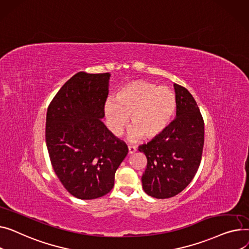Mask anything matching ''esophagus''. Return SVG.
Segmentation results:
<instances>
[{"instance_id":"esophagus-1","label":"esophagus","mask_w":249,"mask_h":249,"mask_svg":"<svg viewBox=\"0 0 249 249\" xmlns=\"http://www.w3.org/2000/svg\"><path fill=\"white\" fill-rule=\"evenodd\" d=\"M135 152H137V148L135 145H128V154L133 155Z\"/></svg>"}]
</instances>
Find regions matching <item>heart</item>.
<instances>
[{"instance_id":"obj_1","label":"heart","mask_w":249,"mask_h":249,"mask_svg":"<svg viewBox=\"0 0 249 249\" xmlns=\"http://www.w3.org/2000/svg\"><path fill=\"white\" fill-rule=\"evenodd\" d=\"M176 107V96L168 87L133 80L121 87L114 100L107 101L105 116L115 136L121 135L130 116V138L154 139L169 126Z\"/></svg>"}]
</instances>
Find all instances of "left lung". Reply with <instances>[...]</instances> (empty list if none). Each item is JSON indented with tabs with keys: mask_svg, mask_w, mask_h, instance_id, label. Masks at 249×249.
I'll return each mask as SVG.
<instances>
[{
	"mask_svg": "<svg viewBox=\"0 0 249 249\" xmlns=\"http://www.w3.org/2000/svg\"><path fill=\"white\" fill-rule=\"evenodd\" d=\"M174 89L176 119L162 134L139 147L148 160L142 189L157 199L176 196L190 184L200 166L204 145V122L194 97L176 83Z\"/></svg>",
	"mask_w": 249,
	"mask_h": 249,
	"instance_id": "1",
	"label": "left lung"
}]
</instances>
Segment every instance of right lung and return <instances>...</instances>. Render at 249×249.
Returning a JSON list of instances; mask_svg holds the SVG:
<instances>
[{
	"label": "right lung",
	"instance_id": "1",
	"mask_svg": "<svg viewBox=\"0 0 249 249\" xmlns=\"http://www.w3.org/2000/svg\"><path fill=\"white\" fill-rule=\"evenodd\" d=\"M109 73L73 75L52 99L46 115V144L52 167L74 197L107 195L127 155V145L102 123Z\"/></svg>",
	"mask_w": 249,
	"mask_h": 249
}]
</instances>
